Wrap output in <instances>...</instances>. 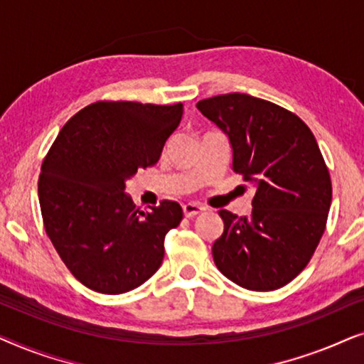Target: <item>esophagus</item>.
I'll return each instance as SVG.
<instances>
[{"label": "esophagus", "mask_w": 364, "mask_h": 364, "mask_svg": "<svg viewBox=\"0 0 364 364\" xmlns=\"http://www.w3.org/2000/svg\"><path fill=\"white\" fill-rule=\"evenodd\" d=\"M203 210H205V207H202L200 203H193V202H188L183 205V215L186 217H196L198 215V213H202Z\"/></svg>", "instance_id": "obj_1"}]
</instances>
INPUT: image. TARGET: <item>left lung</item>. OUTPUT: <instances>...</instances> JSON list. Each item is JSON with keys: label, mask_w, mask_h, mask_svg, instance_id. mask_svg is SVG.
<instances>
[{"label": "left lung", "mask_w": 364, "mask_h": 364, "mask_svg": "<svg viewBox=\"0 0 364 364\" xmlns=\"http://www.w3.org/2000/svg\"><path fill=\"white\" fill-rule=\"evenodd\" d=\"M197 107L230 139L233 172L257 187L248 218L218 212L223 233L212 247L213 262L247 290L285 287L311 260L331 205L316 139L296 114L248 94L208 97Z\"/></svg>", "instance_id": "left-lung-1"}]
</instances>
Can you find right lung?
<instances>
[{
	"mask_svg": "<svg viewBox=\"0 0 364 364\" xmlns=\"http://www.w3.org/2000/svg\"><path fill=\"white\" fill-rule=\"evenodd\" d=\"M182 114V102H92L64 124L44 157L38 182L44 230L68 270L91 290L131 291L161 267L164 240L181 223L182 207L162 200L141 212L124 188L137 168L157 164Z\"/></svg>",
	"mask_w": 364,
	"mask_h": 364,
	"instance_id": "obj_1",
	"label": "right lung"
}]
</instances>
